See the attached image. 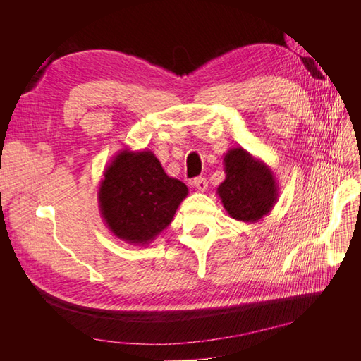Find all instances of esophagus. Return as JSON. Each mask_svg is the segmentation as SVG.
<instances>
[{
	"label": "esophagus",
	"mask_w": 361,
	"mask_h": 361,
	"mask_svg": "<svg viewBox=\"0 0 361 361\" xmlns=\"http://www.w3.org/2000/svg\"><path fill=\"white\" fill-rule=\"evenodd\" d=\"M191 185L194 188H197L199 191H206V188H207V180L204 179V178H195L192 182H191Z\"/></svg>",
	"instance_id": "obj_1"
}]
</instances>
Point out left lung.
<instances>
[{
	"mask_svg": "<svg viewBox=\"0 0 361 361\" xmlns=\"http://www.w3.org/2000/svg\"><path fill=\"white\" fill-rule=\"evenodd\" d=\"M223 164L226 179L218 185L216 194L224 209L238 221H260L279 200L274 173L243 147L227 150Z\"/></svg>",
	"mask_w": 361,
	"mask_h": 361,
	"instance_id": "8db88e82",
	"label": "left lung"
}]
</instances>
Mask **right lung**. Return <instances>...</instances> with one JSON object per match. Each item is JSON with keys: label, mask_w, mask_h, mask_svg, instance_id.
Instances as JSON below:
<instances>
[{"label": "right lung", "mask_w": 361, "mask_h": 361, "mask_svg": "<svg viewBox=\"0 0 361 361\" xmlns=\"http://www.w3.org/2000/svg\"><path fill=\"white\" fill-rule=\"evenodd\" d=\"M188 195L150 150L123 149L108 164L97 191L110 232L130 245H149L166 228Z\"/></svg>", "instance_id": "1"}]
</instances>
